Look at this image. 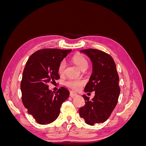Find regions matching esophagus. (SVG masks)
Listing matches in <instances>:
<instances>
[{
	"mask_svg": "<svg viewBox=\"0 0 146 146\" xmlns=\"http://www.w3.org/2000/svg\"><path fill=\"white\" fill-rule=\"evenodd\" d=\"M70 96L71 97H74V96H77V94L76 93V92H74L73 91H70Z\"/></svg>",
	"mask_w": 146,
	"mask_h": 146,
	"instance_id": "1",
	"label": "esophagus"
}]
</instances>
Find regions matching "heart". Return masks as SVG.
<instances>
[{
	"label": "heart",
	"instance_id": "heart-1",
	"mask_svg": "<svg viewBox=\"0 0 146 146\" xmlns=\"http://www.w3.org/2000/svg\"><path fill=\"white\" fill-rule=\"evenodd\" d=\"M72 61L76 64L78 68L81 70L86 69L88 66L87 60L82 55L77 54L72 57ZM66 63L65 61H62L59 64L58 67V72L60 75H63L65 71ZM85 84V81L82 79H69L65 82V85L70 89L74 90H78Z\"/></svg>",
	"mask_w": 146,
	"mask_h": 146
}]
</instances>
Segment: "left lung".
Wrapping results in <instances>:
<instances>
[{
  "label": "left lung",
  "instance_id": "1",
  "mask_svg": "<svg viewBox=\"0 0 146 146\" xmlns=\"http://www.w3.org/2000/svg\"><path fill=\"white\" fill-rule=\"evenodd\" d=\"M80 52L89 57L92 64V73L85 92L95 91V96L90 100L83 95L85 105L79 109V114L87 124L94 125L107 121L117 105L120 94L119 76L115 63L107 53L94 48Z\"/></svg>",
  "mask_w": 146,
  "mask_h": 146
}]
</instances>
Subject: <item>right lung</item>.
<instances>
[{
	"label": "right lung",
	"mask_w": 146,
	"mask_h": 146,
	"mask_svg": "<svg viewBox=\"0 0 146 146\" xmlns=\"http://www.w3.org/2000/svg\"><path fill=\"white\" fill-rule=\"evenodd\" d=\"M72 50L44 48L36 51L26 63L21 83L22 100L27 112L39 124L54 122L58 117L69 91L61 87L56 92L47 83L58 80L59 64Z\"/></svg>",
	"instance_id": "1"
}]
</instances>
